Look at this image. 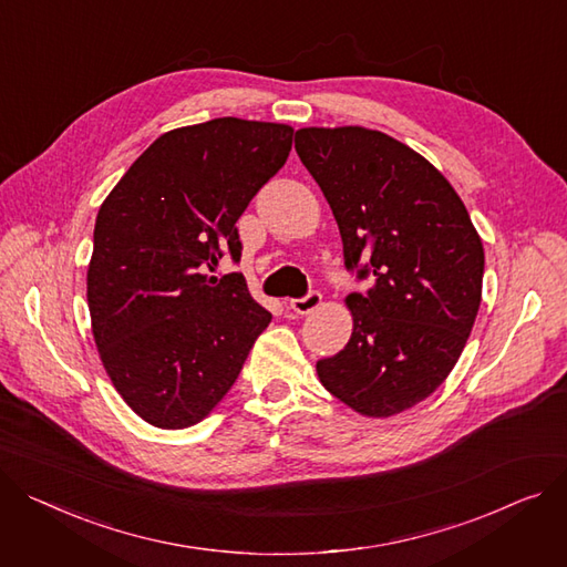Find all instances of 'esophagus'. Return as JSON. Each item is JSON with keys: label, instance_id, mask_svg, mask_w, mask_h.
I'll use <instances>...</instances> for the list:
<instances>
[{"label": "esophagus", "instance_id": "1", "mask_svg": "<svg viewBox=\"0 0 567 567\" xmlns=\"http://www.w3.org/2000/svg\"><path fill=\"white\" fill-rule=\"evenodd\" d=\"M319 308H321V293L319 291H310L306 298H291L289 300V310H293L296 315H312Z\"/></svg>", "mask_w": 567, "mask_h": 567}]
</instances>
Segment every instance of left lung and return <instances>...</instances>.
<instances>
[{
  "label": "left lung",
  "mask_w": 567,
  "mask_h": 567,
  "mask_svg": "<svg viewBox=\"0 0 567 567\" xmlns=\"http://www.w3.org/2000/svg\"><path fill=\"white\" fill-rule=\"evenodd\" d=\"M296 153L339 225L347 269L375 285L347 296L349 344L317 362L321 385L364 417L431 396L456 367L483 287V244L449 179L375 130L303 127Z\"/></svg>",
  "instance_id": "8db88e82"
}]
</instances>
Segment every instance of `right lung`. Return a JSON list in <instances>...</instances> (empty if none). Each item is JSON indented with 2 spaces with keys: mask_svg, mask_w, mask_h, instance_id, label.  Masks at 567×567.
<instances>
[{
  "mask_svg": "<svg viewBox=\"0 0 567 567\" xmlns=\"http://www.w3.org/2000/svg\"><path fill=\"white\" fill-rule=\"evenodd\" d=\"M293 127L214 118L162 134L100 205L86 274L91 330L123 401L157 429L203 422L271 312L241 274L237 220L287 162Z\"/></svg>",
  "mask_w": 567,
  "mask_h": 567,
  "instance_id": "right-lung-1",
  "label": "right lung"
}]
</instances>
